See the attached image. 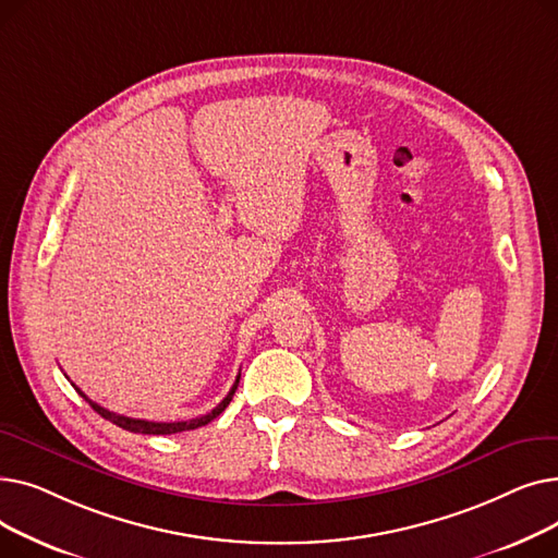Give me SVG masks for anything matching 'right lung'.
<instances>
[{
  "instance_id": "add662e5",
  "label": "right lung",
  "mask_w": 558,
  "mask_h": 558,
  "mask_svg": "<svg viewBox=\"0 0 558 558\" xmlns=\"http://www.w3.org/2000/svg\"><path fill=\"white\" fill-rule=\"evenodd\" d=\"M238 385H240V375H238V379H234V385H232V389L228 391V396L213 409L210 414H205V416H198V418H192V421H179V423H154V421H142V418H129V416H120V414H112V412H108V409H104L101 404H97V402H93L90 398H87L81 389H76V385H72L87 402H90V407L95 409V412L101 416V418H106V421H110V423H114L117 427H122V429H129V432H135V434H179V432H187V429H196V427H203V425H208L210 421H215L223 409L230 404V400H232V396H234V391H238Z\"/></svg>"
}]
</instances>
